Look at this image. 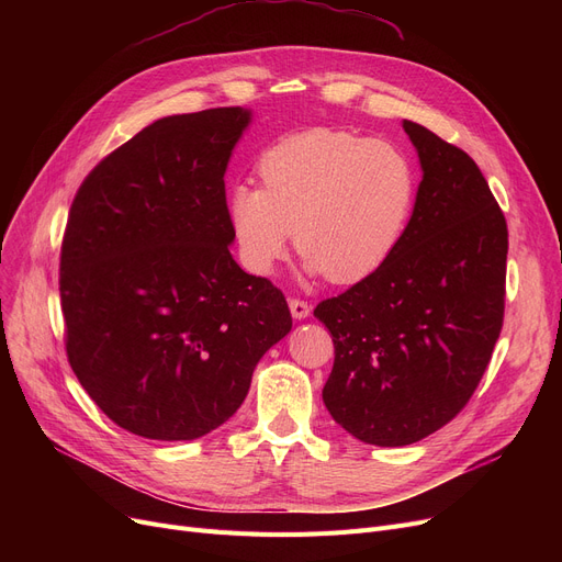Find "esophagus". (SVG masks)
I'll list each match as a JSON object with an SVG mask.
<instances>
[{
  "label": "esophagus",
  "mask_w": 562,
  "mask_h": 562,
  "mask_svg": "<svg viewBox=\"0 0 562 562\" xmlns=\"http://www.w3.org/2000/svg\"><path fill=\"white\" fill-rule=\"evenodd\" d=\"M289 310H291V316L293 318H307L310 312H312V305L307 301H301V299H289Z\"/></svg>",
  "instance_id": "1"
}]
</instances>
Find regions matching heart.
Instances as JSON below:
<instances>
[{
	"mask_svg": "<svg viewBox=\"0 0 562 562\" xmlns=\"http://www.w3.org/2000/svg\"><path fill=\"white\" fill-rule=\"evenodd\" d=\"M261 189L236 184L227 221L246 269L269 276L291 239L310 273L358 282L390 259L407 229L417 172L398 145L314 127L278 138L257 161Z\"/></svg>",
	"mask_w": 562,
	"mask_h": 562,
	"instance_id": "obj_1",
	"label": "heart"
}]
</instances>
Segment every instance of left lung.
<instances>
[{
    "instance_id": "obj_1",
    "label": "left lung",
    "mask_w": 562,
    "mask_h": 562,
    "mask_svg": "<svg viewBox=\"0 0 562 562\" xmlns=\"http://www.w3.org/2000/svg\"><path fill=\"white\" fill-rule=\"evenodd\" d=\"M424 180L401 244L314 316L335 344L323 387L333 419L375 447H405L469 403L504 326L508 225L476 161L403 121Z\"/></svg>"
}]
</instances>
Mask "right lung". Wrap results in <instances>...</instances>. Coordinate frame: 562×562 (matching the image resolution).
<instances>
[{"label": "right lung", "instance_id": "add662e5", "mask_svg": "<svg viewBox=\"0 0 562 562\" xmlns=\"http://www.w3.org/2000/svg\"><path fill=\"white\" fill-rule=\"evenodd\" d=\"M250 111L168 115L81 182L61 244L68 362L104 415L161 441L241 407L291 330L284 293L229 255L225 168Z\"/></svg>", "mask_w": 562, "mask_h": 562}]
</instances>
